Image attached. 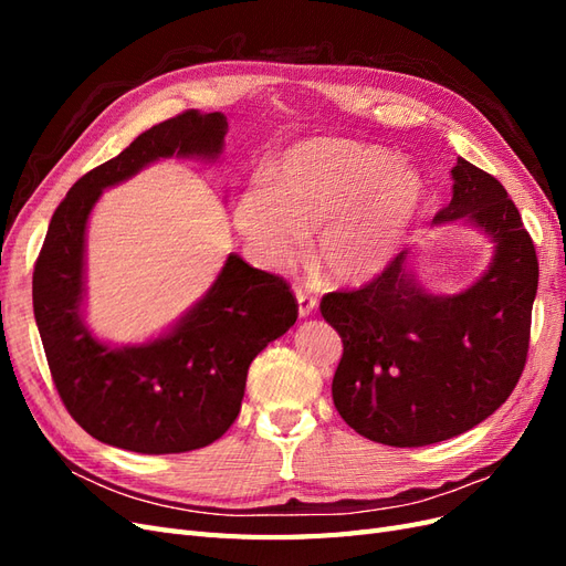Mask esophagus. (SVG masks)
Here are the masks:
<instances>
[{
	"label": "esophagus",
	"instance_id": "esophagus-1",
	"mask_svg": "<svg viewBox=\"0 0 566 566\" xmlns=\"http://www.w3.org/2000/svg\"><path fill=\"white\" fill-rule=\"evenodd\" d=\"M295 297H297V312H300V316H302V318H304V316H312V314L316 312L318 300H316V295H314V293H310V290L300 287L297 293H295Z\"/></svg>",
	"mask_w": 566,
	"mask_h": 566
}]
</instances>
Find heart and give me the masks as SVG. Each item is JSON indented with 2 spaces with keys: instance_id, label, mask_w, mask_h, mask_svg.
<instances>
[{
  "instance_id": "1",
  "label": "heart",
  "mask_w": 566,
  "mask_h": 566,
  "mask_svg": "<svg viewBox=\"0 0 566 566\" xmlns=\"http://www.w3.org/2000/svg\"><path fill=\"white\" fill-rule=\"evenodd\" d=\"M424 198L418 167L391 150L312 139L283 153L269 188L252 186L235 198L233 224L273 271L297 266L318 233V264L339 283L361 285L394 262Z\"/></svg>"
}]
</instances>
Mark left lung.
Listing matches in <instances>:
<instances>
[{
	"mask_svg": "<svg viewBox=\"0 0 566 566\" xmlns=\"http://www.w3.org/2000/svg\"><path fill=\"white\" fill-rule=\"evenodd\" d=\"M453 198L434 224L462 219L495 245L484 276L432 295L408 250L370 283L321 300L342 337L333 378L337 413L361 437L413 449L458 437L499 410L526 364L538 260L503 184L458 158Z\"/></svg>",
	"mask_w": 566,
	"mask_h": 566,
	"instance_id": "left-lung-1",
	"label": "left lung"
}]
</instances>
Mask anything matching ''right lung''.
<instances>
[{
  "mask_svg": "<svg viewBox=\"0 0 566 566\" xmlns=\"http://www.w3.org/2000/svg\"><path fill=\"white\" fill-rule=\"evenodd\" d=\"M227 129L221 113L169 117L77 179L51 217L32 273L46 364L67 413L111 447L163 455L217 441L241 410L252 358L297 321L290 285L233 252L193 310L144 345L111 347L82 321L84 231L101 191L160 158L214 160Z\"/></svg>",
  "mask_w": 566,
  "mask_h": 566,
  "instance_id": "1",
  "label": "right lung"
}]
</instances>
